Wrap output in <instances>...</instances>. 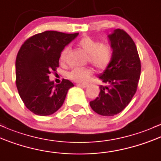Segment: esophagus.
Masks as SVG:
<instances>
[{
  "label": "esophagus",
  "mask_w": 161,
  "mask_h": 161,
  "mask_svg": "<svg viewBox=\"0 0 161 161\" xmlns=\"http://www.w3.org/2000/svg\"><path fill=\"white\" fill-rule=\"evenodd\" d=\"M79 85H80L81 86H83V87L85 88L88 86V84L87 83H82V84H79Z\"/></svg>",
  "instance_id": "34e87169"
}]
</instances>
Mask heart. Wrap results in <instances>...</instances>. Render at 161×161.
<instances>
[{
	"label": "heart",
	"instance_id": "1",
	"mask_svg": "<svg viewBox=\"0 0 161 161\" xmlns=\"http://www.w3.org/2000/svg\"><path fill=\"white\" fill-rule=\"evenodd\" d=\"M77 46L87 54V60L93 66L99 70H103L111 63L113 58V48L110 45L101 43L91 37H83ZM69 52V48L65 47L61 50L59 59L64 62ZM93 71L88 68H75L68 74V77L77 82H84L90 77Z\"/></svg>",
	"mask_w": 161,
	"mask_h": 161
}]
</instances>
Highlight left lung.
<instances>
[{
    "instance_id": "1",
    "label": "left lung",
    "mask_w": 161,
    "mask_h": 161,
    "mask_svg": "<svg viewBox=\"0 0 161 161\" xmlns=\"http://www.w3.org/2000/svg\"><path fill=\"white\" fill-rule=\"evenodd\" d=\"M113 48V58L99 78V97L90 101L95 113L113 116L121 113L136 93L141 75V61L134 41L123 30L116 29L108 36Z\"/></svg>"
}]
</instances>
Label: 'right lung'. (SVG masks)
Wrapping results in <instances>:
<instances>
[{"instance_id": "right-lung-1", "label": "right lung", "mask_w": 161, "mask_h": 161, "mask_svg": "<svg viewBox=\"0 0 161 161\" xmlns=\"http://www.w3.org/2000/svg\"><path fill=\"white\" fill-rule=\"evenodd\" d=\"M78 34L45 31L26 39L18 52L16 84L25 106L34 114H53L64 103L68 90L74 86L66 79L55 85L48 75L59 66L61 50Z\"/></svg>"}]
</instances>
